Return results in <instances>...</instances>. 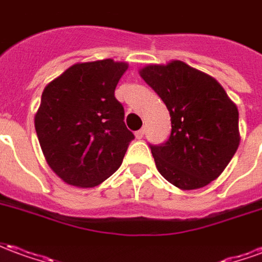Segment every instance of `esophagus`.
<instances>
[{
    "mask_svg": "<svg viewBox=\"0 0 262 262\" xmlns=\"http://www.w3.org/2000/svg\"><path fill=\"white\" fill-rule=\"evenodd\" d=\"M143 136H144V129H140V130L136 132L137 139H143Z\"/></svg>",
    "mask_w": 262,
    "mask_h": 262,
    "instance_id": "obj_1",
    "label": "esophagus"
}]
</instances>
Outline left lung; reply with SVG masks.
I'll list each match as a JSON object with an SVG mask.
<instances>
[{"instance_id": "obj_1", "label": "left lung", "mask_w": 262, "mask_h": 262, "mask_svg": "<svg viewBox=\"0 0 262 262\" xmlns=\"http://www.w3.org/2000/svg\"><path fill=\"white\" fill-rule=\"evenodd\" d=\"M140 75L171 116L167 142L150 144L157 170L181 189L216 180L236 153L238 111L217 81L180 60L147 66Z\"/></svg>"}]
</instances>
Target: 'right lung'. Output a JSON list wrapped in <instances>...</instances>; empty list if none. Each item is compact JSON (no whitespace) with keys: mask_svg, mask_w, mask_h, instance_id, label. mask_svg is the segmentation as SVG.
I'll return each instance as SVG.
<instances>
[{"mask_svg":"<svg viewBox=\"0 0 262 262\" xmlns=\"http://www.w3.org/2000/svg\"><path fill=\"white\" fill-rule=\"evenodd\" d=\"M126 63L99 60L71 66L49 84L35 129L50 168L64 182L90 188L118 170L135 139L115 88Z\"/></svg>","mask_w":262,"mask_h":262,"instance_id":"add662e5","label":"right lung"}]
</instances>
